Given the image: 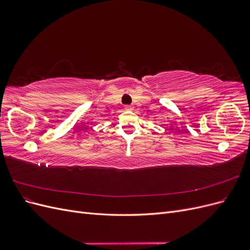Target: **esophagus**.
<instances>
[{
    "mask_svg": "<svg viewBox=\"0 0 250 250\" xmlns=\"http://www.w3.org/2000/svg\"><path fill=\"white\" fill-rule=\"evenodd\" d=\"M133 106H131V105H125V109L126 110H133Z\"/></svg>",
    "mask_w": 250,
    "mask_h": 250,
    "instance_id": "34e87169",
    "label": "esophagus"
}]
</instances>
